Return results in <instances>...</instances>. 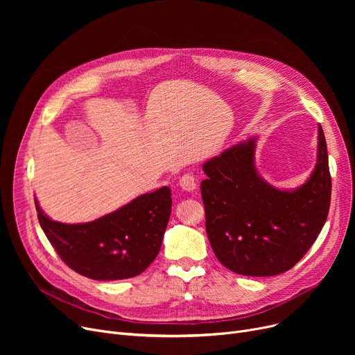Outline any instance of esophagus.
I'll list each match as a JSON object with an SVG mask.
<instances>
[{
	"label": "esophagus",
	"instance_id": "esophagus-1",
	"mask_svg": "<svg viewBox=\"0 0 355 355\" xmlns=\"http://www.w3.org/2000/svg\"><path fill=\"white\" fill-rule=\"evenodd\" d=\"M180 187L185 191H194L197 189V180L193 174H184L180 178Z\"/></svg>",
	"mask_w": 355,
	"mask_h": 355
}]
</instances>
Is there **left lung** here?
<instances>
[{
    "label": "left lung",
    "instance_id": "8db88e82",
    "mask_svg": "<svg viewBox=\"0 0 355 355\" xmlns=\"http://www.w3.org/2000/svg\"><path fill=\"white\" fill-rule=\"evenodd\" d=\"M254 146L250 138L202 165L206 232L223 266L245 276H275L300 262L325 225L331 202L327 142L320 125L315 170L293 191L259 177Z\"/></svg>",
    "mask_w": 355,
    "mask_h": 355
}]
</instances>
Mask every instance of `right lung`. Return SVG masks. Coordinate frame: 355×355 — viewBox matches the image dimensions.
Returning <instances> with one entry per match:
<instances>
[{"instance_id":"obj_1","label":"right lung","mask_w":355,"mask_h":355,"mask_svg":"<svg viewBox=\"0 0 355 355\" xmlns=\"http://www.w3.org/2000/svg\"><path fill=\"white\" fill-rule=\"evenodd\" d=\"M171 204L170 189L162 187L85 225L54 221L37 201L35 210L44 234L70 269L95 281H119L138 276L154 262Z\"/></svg>"}]
</instances>
